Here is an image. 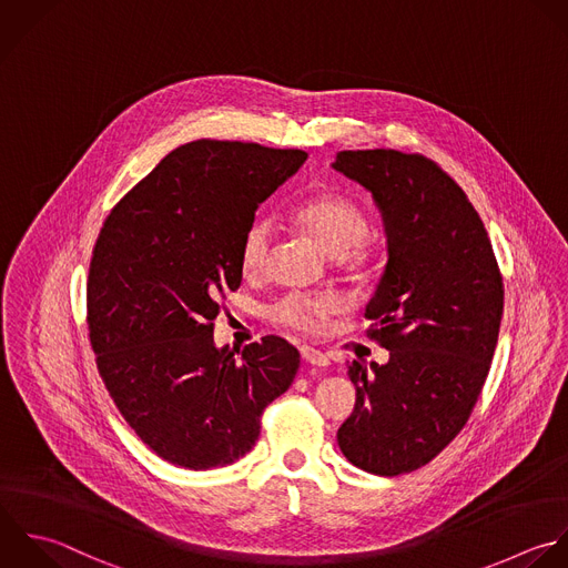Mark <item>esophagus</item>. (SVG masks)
Here are the masks:
<instances>
[{
    "mask_svg": "<svg viewBox=\"0 0 568 568\" xmlns=\"http://www.w3.org/2000/svg\"><path fill=\"white\" fill-rule=\"evenodd\" d=\"M301 356H303V361H305L307 365H316V367H327V365H329V358H327L323 352L314 349V347H303V349H301Z\"/></svg>",
    "mask_w": 568,
    "mask_h": 568,
    "instance_id": "34e87169",
    "label": "esophagus"
}]
</instances>
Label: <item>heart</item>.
<instances>
[{
    "instance_id": "b5f03b06",
    "label": "heart",
    "mask_w": 568,
    "mask_h": 568,
    "mask_svg": "<svg viewBox=\"0 0 568 568\" xmlns=\"http://www.w3.org/2000/svg\"><path fill=\"white\" fill-rule=\"evenodd\" d=\"M294 223L307 232L321 250L338 258L341 263L358 265L367 254L369 236V216L367 212L349 196L343 194H323L303 201L294 210ZM272 225L263 219L254 221L241 241V270L247 276L263 272L270 250H272ZM341 307L336 296H312V294H290L276 303V318L298 332H316L323 321L336 314Z\"/></svg>"
}]
</instances>
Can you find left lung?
<instances>
[{
    "label": "left lung",
    "mask_w": 568,
    "mask_h": 568,
    "mask_svg": "<svg viewBox=\"0 0 568 568\" xmlns=\"http://www.w3.org/2000/svg\"><path fill=\"white\" fill-rule=\"evenodd\" d=\"M332 168L372 192L387 234L365 316L389 363L349 365L356 407L338 447L367 474L400 476L432 463L467 425L498 345L503 274L476 207L432 159L343 150Z\"/></svg>",
    "instance_id": "1"
}]
</instances>
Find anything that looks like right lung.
Here are the masks:
<instances>
[{"instance_id":"add662e5","label":"right lung","mask_w":568,"mask_h":568,"mask_svg":"<svg viewBox=\"0 0 568 568\" xmlns=\"http://www.w3.org/2000/svg\"><path fill=\"white\" fill-rule=\"evenodd\" d=\"M303 150L199 139L172 150L108 214L88 274L97 369L134 434L163 460L207 471L243 458L301 354L281 336L214 345L239 290L256 207L305 163Z\"/></svg>"}]
</instances>
